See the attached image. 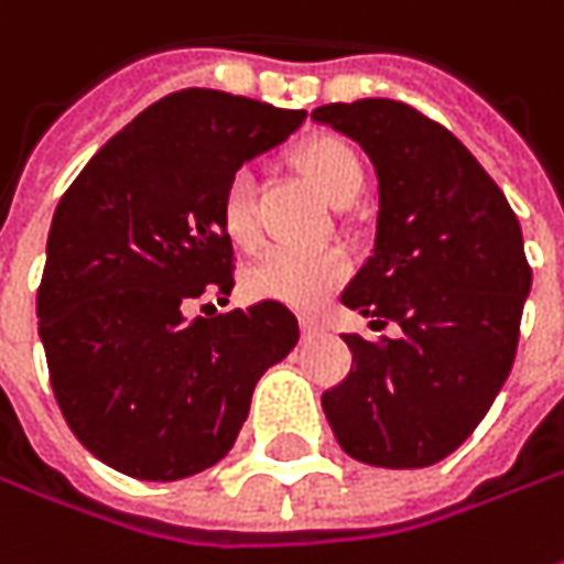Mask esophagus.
Returning a JSON list of instances; mask_svg holds the SVG:
<instances>
[{"instance_id": "esophagus-1", "label": "esophagus", "mask_w": 564, "mask_h": 564, "mask_svg": "<svg viewBox=\"0 0 564 564\" xmlns=\"http://www.w3.org/2000/svg\"><path fill=\"white\" fill-rule=\"evenodd\" d=\"M324 330V324L315 318H302V334H308V337H315V334H321Z\"/></svg>"}]
</instances>
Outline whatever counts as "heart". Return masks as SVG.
Returning <instances> with one entry per match:
<instances>
[{
  "mask_svg": "<svg viewBox=\"0 0 564 564\" xmlns=\"http://www.w3.org/2000/svg\"><path fill=\"white\" fill-rule=\"evenodd\" d=\"M296 171L330 205H349L365 184V167L356 149L337 137L312 140L296 152ZM221 227L227 240L240 249L259 243L256 193L249 174H234L221 193ZM349 274L340 249H271L246 268L243 290L252 300L286 302L296 308H315Z\"/></svg>",
  "mask_w": 564,
  "mask_h": 564,
  "instance_id": "1",
  "label": "heart"
}]
</instances>
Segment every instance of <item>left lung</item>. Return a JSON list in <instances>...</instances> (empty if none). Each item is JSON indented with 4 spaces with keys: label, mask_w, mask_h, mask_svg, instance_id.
I'll return each instance as SVG.
<instances>
[{
    "label": "left lung",
    "mask_w": 564,
    "mask_h": 564,
    "mask_svg": "<svg viewBox=\"0 0 564 564\" xmlns=\"http://www.w3.org/2000/svg\"><path fill=\"white\" fill-rule=\"evenodd\" d=\"M321 124L356 140L378 174L375 252L343 305L399 334H343L352 371L321 405L352 458L427 468L471 437L509 378L531 264L494 177L437 121L393 99L330 102Z\"/></svg>",
    "instance_id": "obj_1"
}]
</instances>
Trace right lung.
Segmentation results:
<instances>
[{"mask_svg":"<svg viewBox=\"0 0 564 564\" xmlns=\"http://www.w3.org/2000/svg\"><path fill=\"white\" fill-rule=\"evenodd\" d=\"M305 121L221 89H177L140 111L55 208L36 290L50 383L74 437L140 480L221 462L252 390L296 340L283 302L186 318L230 296L221 193L243 162Z\"/></svg>","mask_w":564,"mask_h":564,"instance_id":"add662e5","label":"right lung"}]
</instances>
